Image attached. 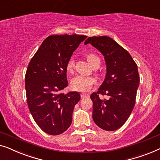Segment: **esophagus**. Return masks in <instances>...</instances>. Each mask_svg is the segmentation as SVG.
<instances>
[{"label": "esophagus", "mask_w": 160, "mask_h": 160, "mask_svg": "<svg viewBox=\"0 0 160 160\" xmlns=\"http://www.w3.org/2000/svg\"><path fill=\"white\" fill-rule=\"evenodd\" d=\"M81 98H84L85 97H88V94H86V93H81Z\"/></svg>", "instance_id": "34e87169"}]
</instances>
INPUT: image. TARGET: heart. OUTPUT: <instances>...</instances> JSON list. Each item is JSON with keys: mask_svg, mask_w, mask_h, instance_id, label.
<instances>
[{"mask_svg": "<svg viewBox=\"0 0 160 160\" xmlns=\"http://www.w3.org/2000/svg\"><path fill=\"white\" fill-rule=\"evenodd\" d=\"M87 61L89 64L93 66L96 63H99L100 59L97 56L93 53H88L86 55ZM75 67V61L73 58H70L67 61L66 64V69L68 72H72ZM96 79L92 77H85V76L79 75L74 78L71 81V87L72 90L80 92H88L91 89L93 84L96 83Z\"/></svg>", "mask_w": 160, "mask_h": 160, "instance_id": "1", "label": "heart"}]
</instances>
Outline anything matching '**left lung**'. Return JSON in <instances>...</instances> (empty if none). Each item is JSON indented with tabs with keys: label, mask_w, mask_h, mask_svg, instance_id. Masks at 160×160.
<instances>
[{
	"label": "left lung",
	"mask_w": 160,
	"mask_h": 160,
	"mask_svg": "<svg viewBox=\"0 0 160 160\" xmlns=\"http://www.w3.org/2000/svg\"><path fill=\"white\" fill-rule=\"evenodd\" d=\"M88 43L102 53L107 65L104 80L91 95L92 117L100 128L113 131L125 124L133 109L140 82L138 67L130 53L111 38L89 37L85 45Z\"/></svg>",
	"instance_id": "1"
}]
</instances>
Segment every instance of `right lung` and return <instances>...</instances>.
<instances>
[{"mask_svg": "<svg viewBox=\"0 0 160 160\" xmlns=\"http://www.w3.org/2000/svg\"><path fill=\"white\" fill-rule=\"evenodd\" d=\"M86 35H50L29 63L25 75L27 102L37 125L49 135H59L72 121L78 92L59 93L68 85L66 64Z\"/></svg>", "mask_w": 160, "mask_h": 160, "instance_id": "add662e5", "label": "right lung"}]
</instances>
